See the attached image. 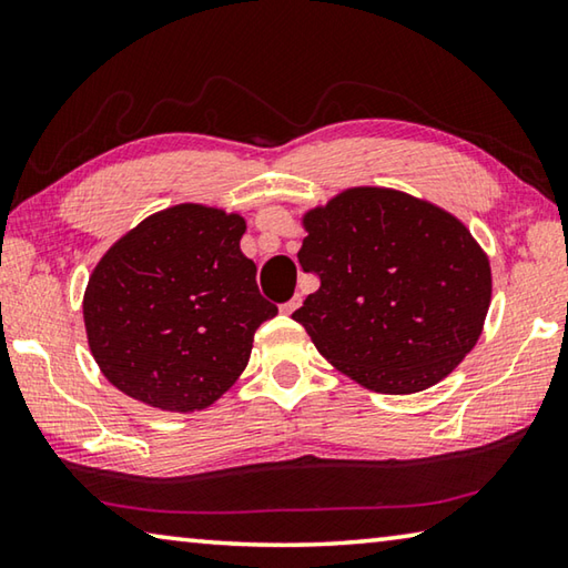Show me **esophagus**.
Segmentation results:
<instances>
[{
	"label": "esophagus",
	"instance_id": "obj_1",
	"mask_svg": "<svg viewBox=\"0 0 568 568\" xmlns=\"http://www.w3.org/2000/svg\"><path fill=\"white\" fill-rule=\"evenodd\" d=\"M301 303H303V295H301V293H295V295L291 297V301L281 305V311H283L285 315H293V313L297 311V307H301Z\"/></svg>",
	"mask_w": 568,
	"mask_h": 568
}]
</instances>
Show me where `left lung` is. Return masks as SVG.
I'll list each match as a JSON object with an SVG mask.
<instances>
[{
    "label": "left lung",
    "mask_w": 568,
    "mask_h": 568,
    "mask_svg": "<svg viewBox=\"0 0 568 568\" xmlns=\"http://www.w3.org/2000/svg\"><path fill=\"white\" fill-rule=\"evenodd\" d=\"M305 273L321 287L293 313L325 361L390 396L444 381L491 305L488 255L458 217L390 187H348L303 215Z\"/></svg>",
    "instance_id": "8db88e82"
}]
</instances>
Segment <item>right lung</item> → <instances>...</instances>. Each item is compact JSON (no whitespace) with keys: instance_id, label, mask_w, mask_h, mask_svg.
<instances>
[{"instance_id":"right-lung-1","label":"right lung","mask_w":568,"mask_h":568,"mask_svg":"<svg viewBox=\"0 0 568 568\" xmlns=\"http://www.w3.org/2000/svg\"><path fill=\"white\" fill-rule=\"evenodd\" d=\"M245 217L197 203L142 220L94 265L82 315L92 358L124 396L192 413L245 371L255 331L277 315L240 250Z\"/></svg>"}]
</instances>
